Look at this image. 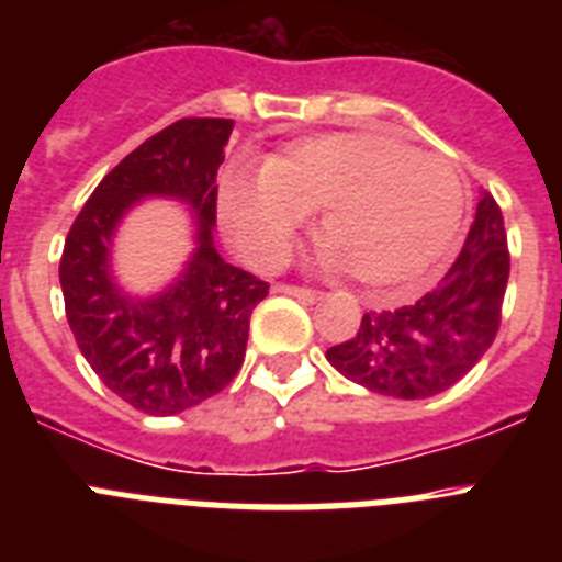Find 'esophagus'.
<instances>
[{
	"instance_id": "34e87169",
	"label": "esophagus",
	"mask_w": 562,
	"mask_h": 562,
	"mask_svg": "<svg viewBox=\"0 0 562 562\" xmlns=\"http://www.w3.org/2000/svg\"><path fill=\"white\" fill-rule=\"evenodd\" d=\"M282 294H289V297H297L300 303H315L317 297H321V294H317V291H312V289H300V285H282Z\"/></svg>"
}]
</instances>
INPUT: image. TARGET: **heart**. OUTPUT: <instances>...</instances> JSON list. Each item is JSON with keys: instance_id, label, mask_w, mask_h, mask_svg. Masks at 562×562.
Returning a JSON list of instances; mask_svg holds the SVG:
<instances>
[{"instance_id": "obj_1", "label": "heart", "mask_w": 562, "mask_h": 562, "mask_svg": "<svg viewBox=\"0 0 562 562\" xmlns=\"http://www.w3.org/2000/svg\"><path fill=\"white\" fill-rule=\"evenodd\" d=\"M233 245L259 268H277L306 215L321 212L326 271H347L370 291L423 280L452 247L467 187L452 162L384 134L306 136L262 166L229 171L218 187Z\"/></svg>"}]
</instances>
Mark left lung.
Instances as JSON below:
<instances>
[{
  "instance_id": "obj_1",
  "label": "left lung",
  "mask_w": 562,
  "mask_h": 562,
  "mask_svg": "<svg viewBox=\"0 0 562 562\" xmlns=\"http://www.w3.org/2000/svg\"><path fill=\"white\" fill-rule=\"evenodd\" d=\"M510 277L505 218L481 194L470 236L440 285L411 306L361 317L326 359L350 382L396 400H428L461 382L490 350Z\"/></svg>"
}]
</instances>
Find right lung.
<instances>
[{"mask_svg":"<svg viewBox=\"0 0 562 562\" xmlns=\"http://www.w3.org/2000/svg\"><path fill=\"white\" fill-rule=\"evenodd\" d=\"M233 119H180L131 151L78 212L64 256L66 321L95 375L127 405L169 417L210 400L245 361L250 315L268 282L221 259L212 241L218 166ZM145 196L193 212L195 250L151 299H134L112 273V238Z\"/></svg>","mask_w":562,"mask_h":562,"instance_id":"right-lung-1","label":"right lung"}]
</instances>
